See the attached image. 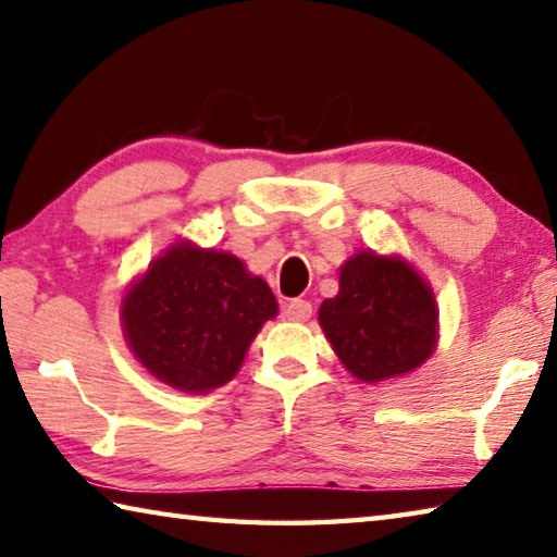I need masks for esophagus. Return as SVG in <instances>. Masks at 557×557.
<instances>
[{
  "label": "esophagus",
  "mask_w": 557,
  "mask_h": 557,
  "mask_svg": "<svg viewBox=\"0 0 557 557\" xmlns=\"http://www.w3.org/2000/svg\"><path fill=\"white\" fill-rule=\"evenodd\" d=\"M311 304L307 299H289L282 304V313L287 321H309L311 319Z\"/></svg>",
  "instance_id": "1"
}]
</instances>
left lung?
Returning <instances> with one entry per match:
<instances>
[{"mask_svg":"<svg viewBox=\"0 0 557 557\" xmlns=\"http://www.w3.org/2000/svg\"><path fill=\"white\" fill-rule=\"evenodd\" d=\"M319 323L343 367L362 384L416 372L440 341L430 282L403 256L359 250L341 265V289Z\"/></svg>","mask_w":557,"mask_h":557,"instance_id":"left-lung-1","label":"left lung"}]
</instances>
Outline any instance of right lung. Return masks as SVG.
<instances>
[{
	"label": "right lung",
	"mask_w": 557,
	"mask_h": 557,
	"mask_svg": "<svg viewBox=\"0 0 557 557\" xmlns=\"http://www.w3.org/2000/svg\"><path fill=\"white\" fill-rule=\"evenodd\" d=\"M275 315V294L242 258L188 238L163 248L120 301L129 352L183 394L228 384L258 331Z\"/></svg>",
	"instance_id": "obj_1"
}]
</instances>
